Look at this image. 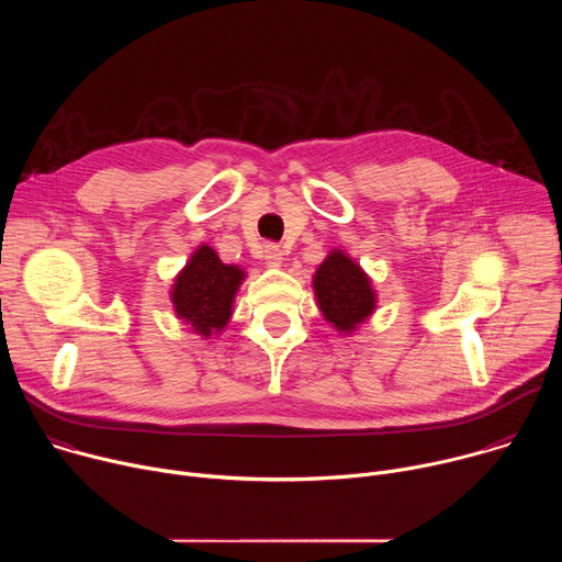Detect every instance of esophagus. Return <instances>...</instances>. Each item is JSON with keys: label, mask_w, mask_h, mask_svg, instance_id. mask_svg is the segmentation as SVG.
<instances>
[{"label": "esophagus", "mask_w": 562, "mask_h": 562, "mask_svg": "<svg viewBox=\"0 0 562 562\" xmlns=\"http://www.w3.org/2000/svg\"><path fill=\"white\" fill-rule=\"evenodd\" d=\"M282 256H284L282 249L278 245H273V243L265 245V249H262V258H265L267 267H280L282 265Z\"/></svg>", "instance_id": "obj_1"}]
</instances>
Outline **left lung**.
<instances>
[{
  "mask_svg": "<svg viewBox=\"0 0 562 562\" xmlns=\"http://www.w3.org/2000/svg\"><path fill=\"white\" fill-rule=\"evenodd\" d=\"M319 311L338 331H353L373 313L375 293L364 271L342 251H334L313 278Z\"/></svg>",
  "mask_w": 562,
  "mask_h": 562,
  "instance_id": "8db88e82",
  "label": "left lung"
}]
</instances>
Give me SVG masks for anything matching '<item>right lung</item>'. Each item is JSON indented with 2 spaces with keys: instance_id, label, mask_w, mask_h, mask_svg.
I'll list each match as a JSON object with an SVG mask.
<instances>
[{
  "instance_id": "right-lung-1",
  "label": "right lung",
  "mask_w": 562,
  "mask_h": 562,
  "mask_svg": "<svg viewBox=\"0 0 562 562\" xmlns=\"http://www.w3.org/2000/svg\"><path fill=\"white\" fill-rule=\"evenodd\" d=\"M243 278V269L222 265L211 247H200L173 284L171 297L176 313L200 336L209 338L213 331H222Z\"/></svg>"
}]
</instances>
